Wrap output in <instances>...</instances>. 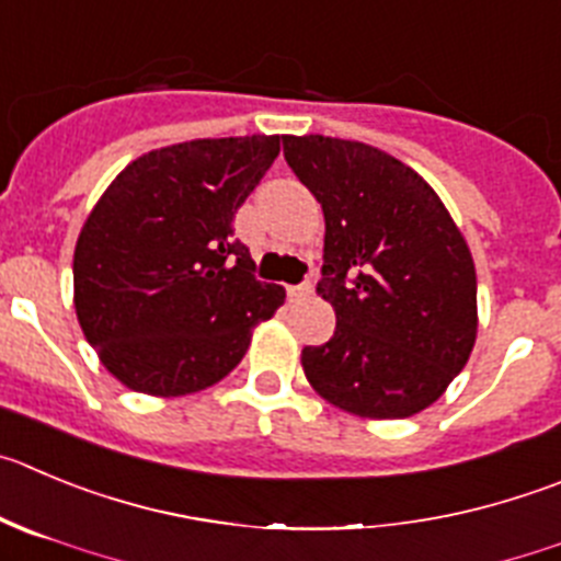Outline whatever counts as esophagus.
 <instances>
[{"label": "esophagus", "instance_id": "1", "mask_svg": "<svg viewBox=\"0 0 561 561\" xmlns=\"http://www.w3.org/2000/svg\"><path fill=\"white\" fill-rule=\"evenodd\" d=\"M312 290H316V282L305 279V282H301V285L287 287V296H290V298H305V296H312Z\"/></svg>", "mask_w": 561, "mask_h": 561}]
</instances>
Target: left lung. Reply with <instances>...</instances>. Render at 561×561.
Returning a JSON list of instances; mask_svg holds the SVG:
<instances>
[{
	"label": "left lung",
	"instance_id": "1",
	"mask_svg": "<svg viewBox=\"0 0 561 561\" xmlns=\"http://www.w3.org/2000/svg\"><path fill=\"white\" fill-rule=\"evenodd\" d=\"M285 160L327 218L318 293L329 343L307 345L310 385L363 417H410L443 396L476 343V268L437 193L396 157L285 135Z\"/></svg>",
	"mask_w": 561,
	"mask_h": 561
}]
</instances>
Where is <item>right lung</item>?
I'll return each mask as SVG.
<instances>
[{
    "label": "right lung",
    "mask_w": 561,
    "mask_h": 561,
    "mask_svg": "<svg viewBox=\"0 0 561 561\" xmlns=\"http://www.w3.org/2000/svg\"><path fill=\"white\" fill-rule=\"evenodd\" d=\"M279 154V135L207 138L129 162L75 249V307L115 379L149 396L221 381L251 329L285 301L254 276L232 218Z\"/></svg>",
    "instance_id": "right-lung-1"
}]
</instances>
